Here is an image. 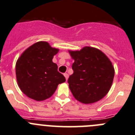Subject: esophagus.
<instances>
[{
	"instance_id": "esophagus-1",
	"label": "esophagus",
	"mask_w": 135,
	"mask_h": 135,
	"mask_svg": "<svg viewBox=\"0 0 135 135\" xmlns=\"http://www.w3.org/2000/svg\"><path fill=\"white\" fill-rule=\"evenodd\" d=\"M64 76H65V79H66V80H67L68 78H69V75H68L67 73H65V74H64Z\"/></svg>"
}]
</instances>
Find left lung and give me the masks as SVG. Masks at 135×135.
Segmentation results:
<instances>
[{
    "label": "left lung",
    "mask_w": 135,
    "mask_h": 135,
    "mask_svg": "<svg viewBox=\"0 0 135 135\" xmlns=\"http://www.w3.org/2000/svg\"><path fill=\"white\" fill-rule=\"evenodd\" d=\"M75 62L73 74L68 79L69 89L79 102L90 104L103 99L111 87L114 69L109 58L96 48L85 46L69 50Z\"/></svg>",
    "instance_id": "8db88e82"
}]
</instances>
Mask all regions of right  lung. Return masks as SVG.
I'll list each match as a JSON object with an SVG mask.
<instances>
[{"label":"right lung","mask_w":135,"mask_h":135,"mask_svg":"<svg viewBox=\"0 0 135 135\" xmlns=\"http://www.w3.org/2000/svg\"><path fill=\"white\" fill-rule=\"evenodd\" d=\"M59 49L47 42L40 41L28 48L16 63V80L19 88L28 97L37 101L52 96L65 77L58 71L52 59Z\"/></svg>","instance_id":"add662e5"}]
</instances>
